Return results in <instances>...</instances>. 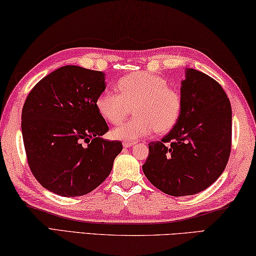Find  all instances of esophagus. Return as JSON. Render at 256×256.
Returning a JSON list of instances; mask_svg holds the SVG:
<instances>
[{
    "instance_id": "obj_1",
    "label": "esophagus",
    "mask_w": 256,
    "mask_h": 256,
    "mask_svg": "<svg viewBox=\"0 0 256 256\" xmlns=\"http://www.w3.org/2000/svg\"><path fill=\"white\" fill-rule=\"evenodd\" d=\"M122 145H124V148H129V147H132V145H135V142H124Z\"/></svg>"
}]
</instances>
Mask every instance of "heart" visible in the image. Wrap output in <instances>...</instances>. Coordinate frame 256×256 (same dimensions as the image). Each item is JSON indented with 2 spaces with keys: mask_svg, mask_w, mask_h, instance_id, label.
<instances>
[{
  "mask_svg": "<svg viewBox=\"0 0 256 256\" xmlns=\"http://www.w3.org/2000/svg\"><path fill=\"white\" fill-rule=\"evenodd\" d=\"M116 86L118 93L103 91L98 96V114L116 124L130 114L134 106L135 116L111 132L114 140L132 142L154 132H168L176 127L181 116L182 98L162 76L136 72L119 78Z\"/></svg>",
  "mask_w": 256,
  "mask_h": 256,
  "instance_id": "heart-1",
  "label": "heart"
}]
</instances>
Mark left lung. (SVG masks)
<instances>
[{
  "mask_svg": "<svg viewBox=\"0 0 256 256\" xmlns=\"http://www.w3.org/2000/svg\"><path fill=\"white\" fill-rule=\"evenodd\" d=\"M182 111L171 132L148 144L142 171L174 196L196 194L222 176L230 154L232 106L222 88L207 74L186 68Z\"/></svg>",
  "mask_w": 256,
  "mask_h": 256,
  "instance_id": "obj_1",
  "label": "left lung"
}]
</instances>
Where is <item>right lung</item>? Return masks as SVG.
Listing matches in <instances>:
<instances>
[{
	"label": "right lung",
	"mask_w": 256,
	"mask_h": 256,
	"mask_svg": "<svg viewBox=\"0 0 256 256\" xmlns=\"http://www.w3.org/2000/svg\"><path fill=\"white\" fill-rule=\"evenodd\" d=\"M106 90L98 70L67 65L34 85L22 109L21 130L31 172L62 196L93 191L109 176L121 142L104 140L109 130L96 101Z\"/></svg>",
	"instance_id": "1"
}]
</instances>
